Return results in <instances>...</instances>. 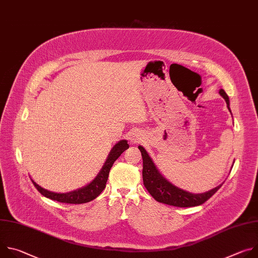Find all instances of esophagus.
I'll return each instance as SVG.
<instances>
[{
	"mask_svg": "<svg viewBox=\"0 0 258 258\" xmlns=\"http://www.w3.org/2000/svg\"><path fill=\"white\" fill-rule=\"evenodd\" d=\"M132 142H134V143H136V142H138V139H135V138H134V139H133V140H132Z\"/></svg>",
	"mask_w": 258,
	"mask_h": 258,
	"instance_id": "34e87169",
	"label": "esophagus"
}]
</instances>
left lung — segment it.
Masks as SVG:
<instances>
[{
    "label": "left lung",
    "instance_id": "8db88e82",
    "mask_svg": "<svg viewBox=\"0 0 258 258\" xmlns=\"http://www.w3.org/2000/svg\"><path fill=\"white\" fill-rule=\"evenodd\" d=\"M219 94L222 96L228 105V109L230 110V100L226 92L220 89ZM139 149L142 153L143 158V181L144 186L148 192L151 194V196L158 202L176 206V207H193L203 204L205 201H207L220 187L223 186L219 185L215 187L214 189L201 193V194H193L190 192H187L185 190H181L171 182H169L157 169L155 166L153 160L147 153L144 147L139 146Z\"/></svg>",
    "mask_w": 258,
    "mask_h": 258
}]
</instances>
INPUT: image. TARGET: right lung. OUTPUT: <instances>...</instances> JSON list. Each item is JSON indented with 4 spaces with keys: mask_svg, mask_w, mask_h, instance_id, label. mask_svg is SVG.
Segmentation results:
<instances>
[{
    "mask_svg": "<svg viewBox=\"0 0 258 258\" xmlns=\"http://www.w3.org/2000/svg\"><path fill=\"white\" fill-rule=\"evenodd\" d=\"M128 147L130 146L126 140H121L118 143H116L113 146L111 151L109 152V155L103 167L101 168L100 172L98 173V175L89 183V185L81 189L68 192V193H55L42 188L32 178H31V181L33 182L36 190L49 199L56 200L61 203H69V204H82V203L90 202L95 198H97L105 189L110 168L112 167L114 161L122 154V152H124L128 148Z\"/></svg>",
    "mask_w": 258,
    "mask_h": 258,
    "instance_id": "right-lung-1",
    "label": "right lung"
}]
</instances>
